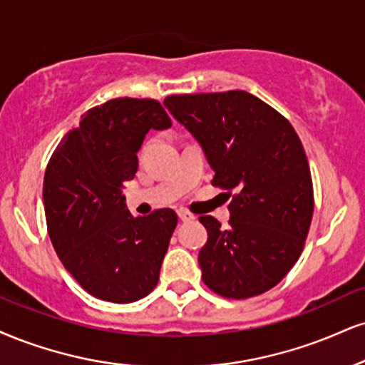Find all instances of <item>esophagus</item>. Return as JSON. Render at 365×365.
<instances>
[{"label": "esophagus", "instance_id": "34e87169", "mask_svg": "<svg viewBox=\"0 0 365 365\" xmlns=\"http://www.w3.org/2000/svg\"><path fill=\"white\" fill-rule=\"evenodd\" d=\"M178 217H180V221H190V219H194V216H192L190 212H187V210H183V209L178 210Z\"/></svg>", "mask_w": 365, "mask_h": 365}]
</instances>
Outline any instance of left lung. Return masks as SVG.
<instances>
[{
  "instance_id": "left-lung-1",
  "label": "left lung",
  "mask_w": 365,
  "mask_h": 365,
  "mask_svg": "<svg viewBox=\"0 0 365 365\" xmlns=\"http://www.w3.org/2000/svg\"><path fill=\"white\" fill-rule=\"evenodd\" d=\"M165 105L200 143L216 173L212 185L232 197L226 230L212 216L199 217L209 235L199 252L202 280L227 299L270 291L301 257L313 219L299 135L275 108L241 90L171 95Z\"/></svg>"
}]
</instances>
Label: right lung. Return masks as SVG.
Returning <instances> with one entry per match:
<instances>
[{"instance_id": "1", "label": "right lung", "mask_w": 365, "mask_h": 365, "mask_svg": "<svg viewBox=\"0 0 365 365\" xmlns=\"http://www.w3.org/2000/svg\"><path fill=\"white\" fill-rule=\"evenodd\" d=\"M168 127L158 100H108L81 117L47 165L43 207L52 247L76 282L102 301H139L160 279L177 214L158 209L134 217L122 187L138 171L135 153L149 129Z\"/></svg>"}]
</instances>
